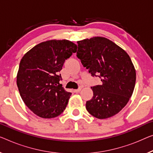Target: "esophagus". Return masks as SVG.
Masks as SVG:
<instances>
[{"label": "esophagus", "mask_w": 153, "mask_h": 153, "mask_svg": "<svg viewBox=\"0 0 153 153\" xmlns=\"http://www.w3.org/2000/svg\"><path fill=\"white\" fill-rule=\"evenodd\" d=\"M81 89H82V87H79L78 88H77V89H76V90H74V91L76 93H79V91H81Z\"/></svg>", "instance_id": "esophagus-1"}]
</instances>
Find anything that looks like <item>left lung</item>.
<instances>
[{"instance_id":"8db88e82","label":"left lung","mask_w":153,"mask_h":153,"mask_svg":"<svg viewBox=\"0 0 153 153\" xmlns=\"http://www.w3.org/2000/svg\"><path fill=\"white\" fill-rule=\"evenodd\" d=\"M77 57L93 77L102 84L91 87L92 99L86 108L93 117L106 119L116 115L129 101L136 81L135 67L128 55L112 41L93 37L77 42Z\"/></svg>"}]
</instances>
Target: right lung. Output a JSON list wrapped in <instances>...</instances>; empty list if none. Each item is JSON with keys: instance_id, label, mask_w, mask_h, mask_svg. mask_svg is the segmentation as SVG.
<instances>
[{"instance_id": "add662e5", "label": "right lung", "mask_w": 153, "mask_h": 153, "mask_svg": "<svg viewBox=\"0 0 153 153\" xmlns=\"http://www.w3.org/2000/svg\"><path fill=\"white\" fill-rule=\"evenodd\" d=\"M77 48L69 40H52L36 45L22 57L17 86L25 105L36 115L53 118L65 110L71 93L60 84V71Z\"/></svg>"}]
</instances>
